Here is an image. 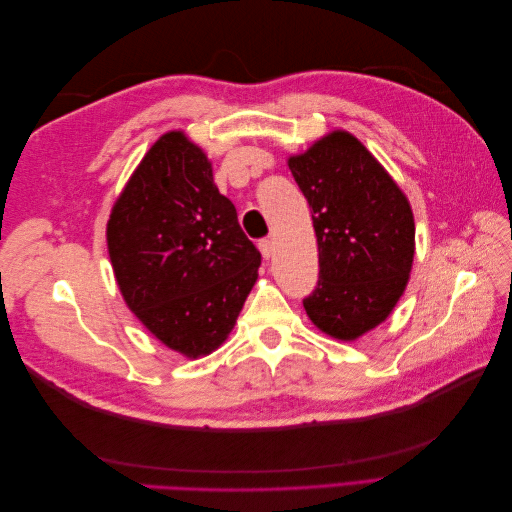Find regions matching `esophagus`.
<instances>
[{
	"instance_id": "esophagus-1",
	"label": "esophagus",
	"mask_w": 512,
	"mask_h": 512,
	"mask_svg": "<svg viewBox=\"0 0 512 512\" xmlns=\"http://www.w3.org/2000/svg\"><path fill=\"white\" fill-rule=\"evenodd\" d=\"M258 250H260L262 258L269 260V258L273 256V241H269V239H262V241L258 243Z\"/></svg>"
}]
</instances>
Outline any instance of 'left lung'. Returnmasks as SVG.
Instances as JSON below:
<instances>
[{
  "instance_id": "obj_1",
  "label": "left lung",
  "mask_w": 512,
  "mask_h": 512,
  "mask_svg": "<svg viewBox=\"0 0 512 512\" xmlns=\"http://www.w3.org/2000/svg\"><path fill=\"white\" fill-rule=\"evenodd\" d=\"M288 168L312 209L318 286L303 299L316 327L342 342L389 318L410 280L414 215L406 194L359 138L322 136Z\"/></svg>"
}]
</instances>
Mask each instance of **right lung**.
I'll return each mask as SVG.
<instances>
[{"label":"right lung","instance_id":"add662e5","mask_svg":"<svg viewBox=\"0 0 512 512\" xmlns=\"http://www.w3.org/2000/svg\"><path fill=\"white\" fill-rule=\"evenodd\" d=\"M123 301L188 359L220 348L258 280L260 252L213 183L205 151L179 130L136 166L106 224Z\"/></svg>","mask_w":512,"mask_h":512}]
</instances>
